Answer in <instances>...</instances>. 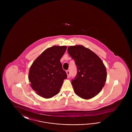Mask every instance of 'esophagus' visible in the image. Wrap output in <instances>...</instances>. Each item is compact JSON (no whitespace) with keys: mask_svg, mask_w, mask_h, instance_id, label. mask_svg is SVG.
<instances>
[{"mask_svg":"<svg viewBox=\"0 0 132 132\" xmlns=\"http://www.w3.org/2000/svg\"><path fill=\"white\" fill-rule=\"evenodd\" d=\"M66 73H67V77L70 78V72L69 70L66 71Z\"/></svg>","mask_w":132,"mask_h":132,"instance_id":"1","label":"esophagus"}]
</instances>
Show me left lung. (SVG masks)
Instances as JSON below:
<instances>
[{"label":"left lung","instance_id":"8db88e82","mask_svg":"<svg viewBox=\"0 0 132 132\" xmlns=\"http://www.w3.org/2000/svg\"><path fill=\"white\" fill-rule=\"evenodd\" d=\"M67 50L77 67V75L72 80L76 94L85 100L94 97L105 85V66L95 53L82 45L70 46Z\"/></svg>","mask_w":132,"mask_h":132}]
</instances>
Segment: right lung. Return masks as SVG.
Masks as SVG:
<instances>
[{"instance_id":"obj_1","label":"right lung","mask_w":132,"mask_h":132,"mask_svg":"<svg viewBox=\"0 0 132 132\" xmlns=\"http://www.w3.org/2000/svg\"><path fill=\"white\" fill-rule=\"evenodd\" d=\"M66 46L54 45L47 48L34 61L30 68V86L37 94L50 98L59 92L67 74L62 68L60 59Z\"/></svg>"}]
</instances>
